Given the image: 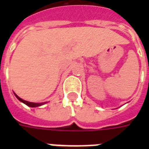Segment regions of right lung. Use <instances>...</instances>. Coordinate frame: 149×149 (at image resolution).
<instances>
[{
    "label": "right lung",
    "instance_id": "obj_1",
    "mask_svg": "<svg viewBox=\"0 0 149 149\" xmlns=\"http://www.w3.org/2000/svg\"><path fill=\"white\" fill-rule=\"evenodd\" d=\"M15 94V93H14ZM15 96H16V97L17 98L18 100H20V101H21V102H23L24 104H25L26 105H28V106L29 107H38V106H40V105H42V104H44L45 103H33V102H29V101H26V100H23V99H21V98H20V97H18L17 94H15Z\"/></svg>",
    "mask_w": 149,
    "mask_h": 149
}]
</instances>
